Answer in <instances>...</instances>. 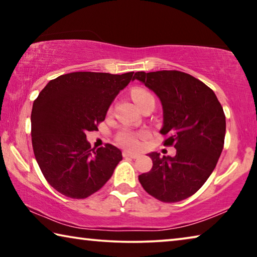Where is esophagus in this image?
<instances>
[{
  "label": "esophagus",
  "mask_w": 257,
  "mask_h": 257,
  "mask_svg": "<svg viewBox=\"0 0 257 257\" xmlns=\"http://www.w3.org/2000/svg\"><path fill=\"white\" fill-rule=\"evenodd\" d=\"M122 155H123V158H132V159H137L139 156V154L133 153V152H129V151H123Z\"/></svg>",
  "instance_id": "obj_1"
}]
</instances>
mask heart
Returning <instances> with one entry per match:
<instances>
[{
  "label": "heart",
  "mask_w": 257,
  "mask_h": 257,
  "mask_svg": "<svg viewBox=\"0 0 257 257\" xmlns=\"http://www.w3.org/2000/svg\"><path fill=\"white\" fill-rule=\"evenodd\" d=\"M132 96L139 107H142L146 102L154 101L153 94L145 88H141V87L133 89ZM143 137H144L143 134L135 133L132 132V130H122V132H120L116 135V142H118V144L123 147H127V149L136 150L141 146V141Z\"/></svg>",
  "instance_id": "obj_1"
}]
</instances>
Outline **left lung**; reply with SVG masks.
Returning a JSON list of instances; mask_svg holds the SVG:
<instances>
[{
  "mask_svg": "<svg viewBox=\"0 0 257 257\" xmlns=\"http://www.w3.org/2000/svg\"><path fill=\"white\" fill-rule=\"evenodd\" d=\"M158 95L163 106L161 134L176 155L149 154L151 171L138 177L143 188L164 203L190 197L205 184L222 153L225 115L214 92L197 78L178 70L138 71L133 78Z\"/></svg>",
  "mask_w": 257,
  "mask_h": 257,
  "instance_id": "left-lung-1",
  "label": "left lung"
}]
</instances>
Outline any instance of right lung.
<instances>
[{"label": "right lung", "mask_w": 257, "mask_h": 257, "mask_svg": "<svg viewBox=\"0 0 257 257\" xmlns=\"http://www.w3.org/2000/svg\"><path fill=\"white\" fill-rule=\"evenodd\" d=\"M134 72H71L51 80L34 101L32 143L47 182L64 196L82 199L113 175L122 153L111 144L92 149L86 133L97 130L113 99Z\"/></svg>", "instance_id": "obj_1"}]
</instances>
